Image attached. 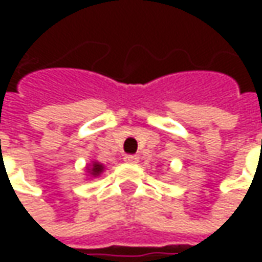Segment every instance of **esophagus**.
<instances>
[{
    "label": "esophagus",
    "mask_w": 262,
    "mask_h": 262,
    "mask_svg": "<svg viewBox=\"0 0 262 262\" xmlns=\"http://www.w3.org/2000/svg\"><path fill=\"white\" fill-rule=\"evenodd\" d=\"M124 160H125L126 163L134 165V163H138V156H134V155H126V156L124 157Z\"/></svg>",
    "instance_id": "esophagus-1"
}]
</instances>
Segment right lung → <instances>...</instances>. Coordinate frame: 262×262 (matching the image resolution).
<instances>
[{
    "mask_svg": "<svg viewBox=\"0 0 262 262\" xmlns=\"http://www.w3.org/2000/svg\"><path fill=\"white\" fill-rule=\"evenodd\" d=\"M103 170H105V166H103L100 162H97V160H92V162L86 166L87 176H90V178H97V176H100Z\"/></svg>",
    "mask_w": 262,
    "mask_h": 262,
    "instance_id": "obj_1",
    "label": "right lung"
}]
</instances>
